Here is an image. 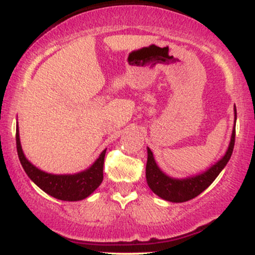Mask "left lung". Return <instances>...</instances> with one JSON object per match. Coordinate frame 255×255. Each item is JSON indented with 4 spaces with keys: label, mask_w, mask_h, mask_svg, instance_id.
I'll list each match as a JSON object with an SVG mask.
<instances>
[{
    "label": "left lung",
    "mask_w": 255,
    "mask_h": 255,
    "mask_svg": "<svg viewBox=\"0 0 255 255\" xmlns=\"http://www.w3.org/2000/svg\"><path fill=\"white\" fill-rule=\"evenodd\" d=\"M234 145H235V127H234L233 134H231L229 147H228L224 157L207 171L194 177L183 178V180L166 176L164 172H162V170L157 166L152 151L147 148L146 181H147L148 187L158 197L164 199V200L171 201V203H183V201L191 200V199L198 197L200 193H203L216 180L219 172L223 170L224 166L229 162L231 154H233Z\"/></svg>",
    "instance_id": "8db88e82"
}]
</instances>
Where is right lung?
Wrapping results in <instances>:
<instances>
[{
  "instance_id": "obj_1",
  "label": "right lung",
  "mask_w": 255,
  "mask_h": 255,
  "mask_svg": "<svg viewBox=\"0 0 255 255\" xmlns=\"http://www.w3.org/2000/svg\"><path fill=\"white\" fill-rule=\"evenodd\" d=\"M15 139L17 156L25 172L40 189L51 197L66 201L83 200L95 192L103 181L104 157L107 150L102 152L98 159L87 170L75 175H52L39 170L26 159L20 145L17 128Z\"/></svg>"
}]
</instances>
